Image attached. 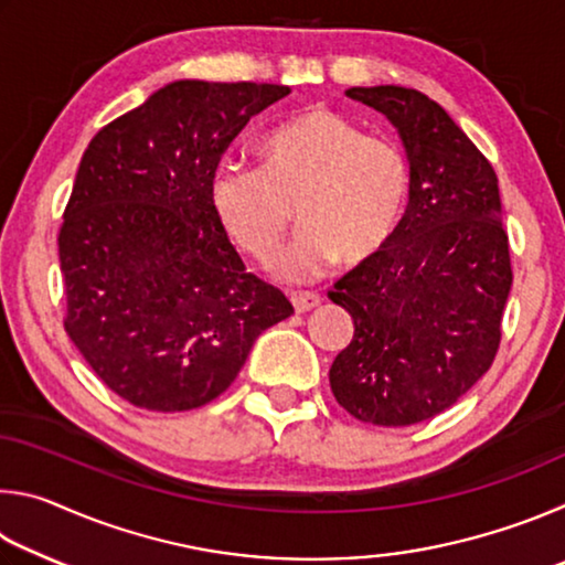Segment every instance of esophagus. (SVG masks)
I'll return each instance as SVG.
<instances>
[{
    "instance_id": "obj_1",
    "label": "esophagus",
    "mask_w": 565,
    "mask_h": 565,
    "mask_svg": "<svg viewBox=\"0 0 565 565\" xmlns=\"http://www.w3.org/2000/svg\"><path fill=\"white\" fill-rule=\"evenodd\" d=\"M291 303H294L296 311L306 313V311L317 309V306L321 303V296L317 291H294L291 294Z\"/></svg>"
}]
</instances>
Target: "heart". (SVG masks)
<instances>
[{"instance_id":"obj_1","label":"heart","mask_w":565,"mask_h":565,"mask_svg":"<svg viewBox=\"0 0 565 565\" xmlns=\"http://www.w3.org/2000/svg\"><path fill=\"white\" fill-rule=\"evenodd\" d=\"M264 164L222 161L212 204L234 244L269 262L294 218L303 224L276 256L274 271L306 281L331 264H361L398 232L411 194V164L394 139L371 137L329 107H311L276 127Z\"/></svg>"}]
</instances>
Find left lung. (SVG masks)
Here are the masks:
<instances>
[{
  "label": "left lung",
  "mask_w": 565,
  "mask_h": 565,
  "mask_svg": "<svg viewBox=\"0 0 565 565\" xmlns=\"http://www.w3.org/2000/svg\"><path fill=\"white\" fill-rule=\"evenodd\" d=\"M351 99L394 121L411 164V194L384 252L333 284L353 339L329 381L353 418L420 424L451 408L501 343L513 284L499 177L461 127L426 94L353 87Z\"/></svg>",
  "instance_id": "left-lung-1"
}]
</instances>
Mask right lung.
I'll return each mask as SVG.
<instances>
[{"mask_svg": "<svg viewBox=\"0 0 565 565\" xmlns=\"http://www.w3.org/2000/svg\"><path fill=\"white\" fill-rule=\"evenodd\" d=\"M289 92L167 84L84 151L60 226L64 331L129 404H209L232 386L256 337L294 313L279 289L246 271L212 204L228 145Z\"/></svg>", "mask_w": 565, "mask_h": 565, "instance_id": "add662e5", "label": "right lung"}]
</instances>
